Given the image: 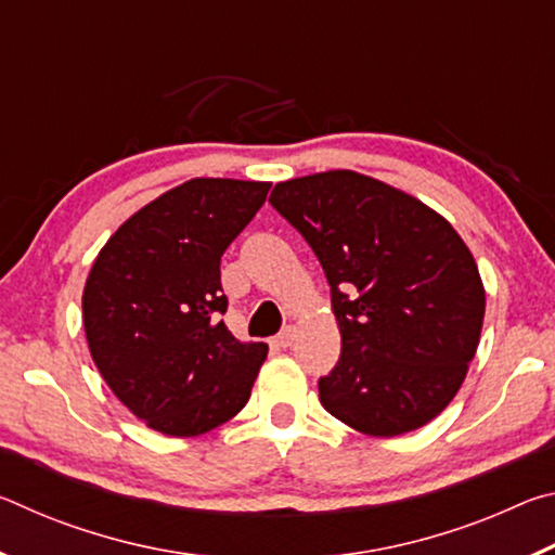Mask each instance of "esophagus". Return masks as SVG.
<instances>
[{
	"mask_svg": "<svg viewBox=\"0 0 555 555\" xmlns=\"http://www.w3.org/2000/svg\"><path fill=\"white\" fill-rule=\"evenodd\" d=\"M294 340H296V327L294 325H286L284 331L276 335V345L279 347H291V345H294Z\"/></svg>",
	"mask_w": 555,
	"mask_h": 555,
	"instance_id": "34e87169",
	"label": "esophagus"
}]
</instances>
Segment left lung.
<instances>
[{"label":"left lung","instance_id":"8db88e82","mask_svg":"<svg viewBox=\"0 0 555 555\" xmlns=\"http://www.w3.org/2000/svg\"><path fill=\"white\" fill-rule=\"evenodd\" d=\"M269 203L331 284L343 347L318 382L325 411L377 438L434 421L465 382L485 321L480 271L453 224L357 171L291 178Z\"/></svg>","mask_w":555,"mask_h":555}]
</instances>
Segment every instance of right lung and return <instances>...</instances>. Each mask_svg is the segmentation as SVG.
Here are the masks:
<instances>
[{"label": "right lung", "mask_w": 555, "mask_h": 555, "mask_svg": "<svg viewBox=\"0 0 555 555\" xmlns=\"http://www.w3.org/2000/svg\"><path fill=\"white\" fill-rule=\"evenodd\" d=\"M271 183L193 178L119 224L82 291V325L102 379L164 436L208 434L244 409L267 360L220 315V257Z\"/></svg>", "instance_id": "add662e5"}]
</instances>
